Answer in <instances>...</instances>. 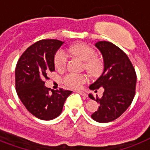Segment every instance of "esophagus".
Here are the masks:
<instances>
[{
	"label": "esophagus",
	"instance_id": "1",
	"mask_svg": "<svg viewBox=\"0 0 150 150\" xmlns=\"http://www.w3.org/2000/svg\"><path fill=\"white\" fill-rule=\"evenodd\" d=\"M78 93L81 94V95H82V96L87 97V93L85 92V91H78Z\"/></svg>",
	"mask_w": 150,
	"mask_h": 150
}]
</instances>
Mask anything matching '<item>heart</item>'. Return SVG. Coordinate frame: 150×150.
I'll return each instance as SVG.
<instances>
[{
    "label": "heart",
    "mask_w": 150,
    "mask_h": 150,
    "mask_svg": "<svg viewBox=\"0 0 150 150\" xmlns=\"http://www.w3.org/2000/svg\"><path fill=\"white\" fill-rule=\"evenodd\" d=\"M69 51L74 56L85 62V67L89 72L98 75L103 69V63L96 58V52L86 43H79L70 46ZM68 62V55L63 50H58L54 58V63L57 69L61 70L65 67ZM88 81V75L69 72L62 78V82L71 88H80L85 83Z\"/></svg>",
    "instance_id": "b5f03b06"
}]
</instances>
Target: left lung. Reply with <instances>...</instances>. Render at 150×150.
<instances>
[{"mask_svg": "<svg viewBox=\"0 0 150 150\" xmlns=\"http://www.w3.org/2000/svg\"><path fill=\"white\" fill-rule=\"evenodd\" d=\"M104 59V71L90 85L91 90L104 88L102 98H97L98 110L91 118L99 123L114 120L129 108L135 95L137 75L131 62L125 52L112 42L99 41L95 44ZM89 98L95 100L91 94Z\"/></svg>", "mask_w": 150, "mask_h": 150, "instance_id": "obj_1", "label": "left lung"}]
</instances>
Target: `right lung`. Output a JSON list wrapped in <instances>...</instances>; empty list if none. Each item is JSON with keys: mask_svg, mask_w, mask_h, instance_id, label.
Instances as JSON below:
<instances>
[{"mask_svg": "<svg viewBox=\"0 0 150 150\" xmlns=\"http://www.w3.org/2000/svg\"><path fill=\"white\" fill-rule=\"evenodd\" d=\"M64 43L58 40H42L26 50L15 70L16 90L30 113L40 120H50L61 114L64 103L72 91L51 90L45 86L48 74L55 71L54 58Z\"/></svg>", "mask_w": 150, "mask_h": 150, "instance_id": "1", "label": "right lung"}]
</instances>
